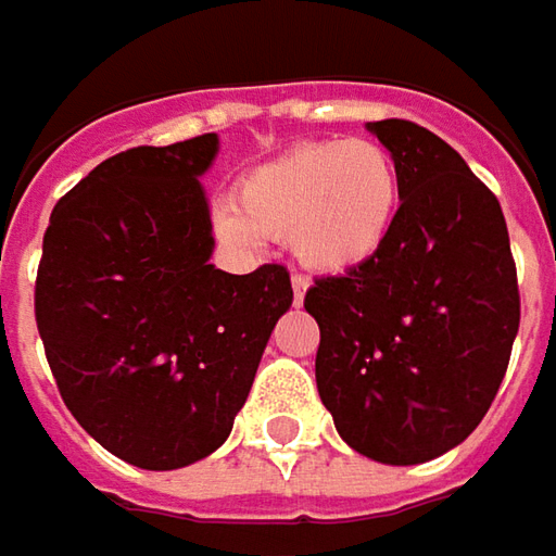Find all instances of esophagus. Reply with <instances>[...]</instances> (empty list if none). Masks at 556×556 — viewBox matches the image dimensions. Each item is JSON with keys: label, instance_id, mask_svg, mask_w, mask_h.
<instances>
[{"label": "esophagus", "instance_id": "34e87169", "mask_svg": "<svg viewBox=\"0 0 556 556\" xmlns=\"http://www.w3.org/2000/svg\"><path fill=\"white\" fill-rule=\"evenodd\" d=\"M292 292H295V304H302L304 292H307V279L295 274V277H292Z\"/></svg>", "mask_w": 556, "mask_h": 556}]
</instances>
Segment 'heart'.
<instances>
[{
    "label": "heart",
    "instance_id": "b5f03b06",
    "mask_svg": "<svg viewBox=\"0 0 556 556\" xmlns=\"http://www.w3.org/2000/svg\"><path fill=\"white\" fill-rule=\"evenodd\" d=\"M217 214L230 245L286 239L295 261L326 277L370 264L401 217V174L374 139H307L252 167Z\"/></svg>",
    "mask_w": 556,
    "mask_h": 556
}]
</instances>
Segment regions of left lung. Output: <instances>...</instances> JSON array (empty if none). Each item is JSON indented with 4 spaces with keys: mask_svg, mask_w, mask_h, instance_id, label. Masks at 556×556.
I'll list each match as a JSON object with an SVG mask.
<instances>
[{
    "mask_svg": "<svg viewBox=\"0 0 556 556\" xmlns=\"http://www.w3.org/2000/svg\"><path fill=\"white\" fill-rule=\"evenodd\" d=\"M367 130L401 174V217L370 264L317 279V392L357 454L410 467L489 414L519 329L504 211L445 139L410 121Z\"/></svg>",
    "mask_w": 556,
    "mask_h": 556,
    "instance_id": "1",
    "label": "left lung"
}]
</instances>
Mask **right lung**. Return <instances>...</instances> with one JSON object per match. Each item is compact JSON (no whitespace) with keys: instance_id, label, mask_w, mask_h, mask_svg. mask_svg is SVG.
I'll use <instances>...</instances> for the list:
<instances>
[{"instance_id":"right-lung-1","label":"right lung","mask_w":556,"mask_h":556,"mask_svg":"<svg viewBox=\"0 0 556 556\" xmlns=\"http://www.w3.org/2000/svg\"><path fill=\"white\" fill-rule=\"evenodd\" d=\"M217 134L102 161L42 236L37 326L67 410L114 457L180 470L227 442L292 304L286 267L211 264Z\"/></svg>"}]
</instances>
